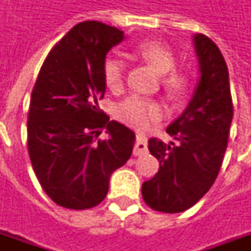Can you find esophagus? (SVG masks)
I'll return each mask as SVG.
<instances>
[{
    "label": "esophagus",
    "instance_id": "esophagus-1",
    "mask_svg": "<svg viewBox=\"0 0 251 251\" xmlns=\"http://www.w3.org/2000/svg\"><path fill=\"white\" fill-rule=\"evenodd\" d=\"M147 153V137L141 134V133H137L136 134V145L133 149V154L134 156H142Z\"/></svg>",
    "mask_w": 251,
    "mask_h": 251
}]
</instances>
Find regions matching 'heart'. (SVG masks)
I'll list each match as a JSON object with an SVG mask.
<instances>
[{
  "label": "heart",
  "mask_w": 251,
  "mask_h": 251,
  "mask_svg": "<svg viewBox=\"0 0 251 251\" xmlns=\"http://www.w3.org/2000/svg\"><path fill=\"white\" fill-rule=\"evenodd\" d=\"M133 55L152 64L157 72L164 74V87L172 97L179 98L187 91L188 77L184 72L175 70L176 59L167 44L157 40L141 41L133 48ZM102 76L110 91H121L125 79L124 60L114 55L106 57L102 64ZM163 113L164 107L160 102L136 94L126 97L115 106L117 120L134 129H145L153 121L158 120Z\"/></svg>",
  "instance_id": "b5f03b06"
}]
</instances>
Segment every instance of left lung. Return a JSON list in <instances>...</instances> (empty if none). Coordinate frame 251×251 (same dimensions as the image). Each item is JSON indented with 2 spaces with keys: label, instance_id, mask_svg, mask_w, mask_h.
I'll list each match as a JSON object with an SVG mask.
<instances>
[{
  "label": "left lung",
  "instance_id": "obj_1",
  "mask_svg": "<svg viewBox=\"0 0 251 251\" xmlns=\"http://www.w3.org/2000/svg\"><path fill=\"white\" fill-rule=\"evenodd\" d=\"M194 43L200 80L184 113L167 127L175 142L149 140L160 169L142 184V198L151 208L167 214L191 208L214 184L234 111L228 70L219 48L201 33L194 36Z\"/></svg>",
  "mask_w": 251,
  "mask_h": 251
}]
</instances>
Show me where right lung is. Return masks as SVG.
I'll return each mask as SVG.
<instances>
[{
  "label": "right lung",
  "mask_w": 251,
  "mask_h": 251,
  "mask_svg": "<svg viewBox=\"0 0 251 251\" xmlns=\"http://www.w3.org/2000/svg\"><path fill=\"white\" fill-rule=\"evenodd\" d=\"M124 32L79 23L53 47L36 79L28 111V152L36 177L57 205L86 210L109 191L110 176L130 158L134 133L99 107L106 53ZM106 129L108 138L99 134Z\"/></svg>",
  "instance_id": "right-lung-1"
}]
</instances>
